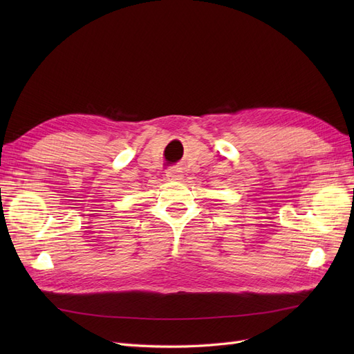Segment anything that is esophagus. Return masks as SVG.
<instances>
[{
    "label": "esophagus",
    "mask_w": 354,
    "mask_h": 354,
    "mask_svg": "<svg viewBox=\"0 0 354 354\" xmlns=\"http://www.w3.org/2000/svg\"><path fill=\"white\" fill-rule=\"evenodd\" d=\"M181 178H183V171H181L180 168L173 167V168L168 169V173H167V180L168 181H178Z\"/></svg>",
    "instance_id": "34e87169"
}]
</instances>
